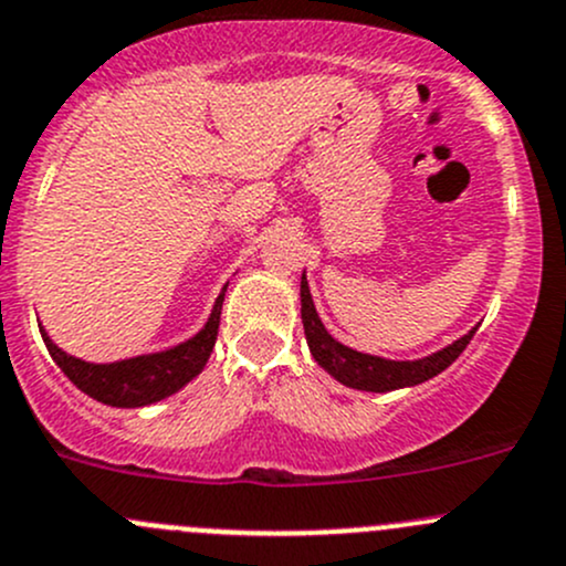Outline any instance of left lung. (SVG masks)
I'll return each instance as SVG.
<instances>
[{"label": "left lung", "instance_id": "8db88e82", "mask_svg": "<svg viewBox=\"0 0 566 566\" xmlns=\"http://www.w3.org/2000/svg\"><path fill=\"white\" fill-rule=\"evenodd\" d=\"M301 319H304V334L306 342H310L312 356H315V361L331 375V378L339 380L342 386H350V389L378 394L405 389V386H419L424 384V380L436 378L438 373H443V369L465 350L471 336L476 334V328H471L465 336H460V339L452 342L449 347L432 353V356L416 358V361H391V358L358 353L353 350V347L336 342L334 336L325 331L323 319H319L315 310V301H312L306 273L301 276Z\"/></svg>", "mask_w": 566, "mask_h": 566}]
</instances>
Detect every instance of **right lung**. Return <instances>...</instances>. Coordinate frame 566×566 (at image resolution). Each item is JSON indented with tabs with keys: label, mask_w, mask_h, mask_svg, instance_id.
<instances>
[{
	"label": "right lung",
	"mask_w": 566,
	"mask_h": 566,
	"mask_svg": "<svg viewBox=\"0 0 566 566\" xmlns=\"http://www.w3.org/2000/svg\"><path fill=\"white\" fill-rule=\"evenodd\" d=\"M227 287L216 298L213 312H210L208 323L199 334H193L188 342L169 347L161 353H147V356L125 358V361L112 364H90L76 356H67L65 350L51 342V336L40 328L45 347H49L51 358L56 367L67 375L76 389L90 394L98 402L112 405V408H142V405H153L158 399H167L169 394L180 391L182 386L191 384L208 364L210 353H213L216 336H219V319L221 304H224Z\"/></svg>",
	"instance_id": "1"
}]
</instances>
